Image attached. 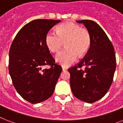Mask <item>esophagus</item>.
Listing matches in <instances>:
<instances>
[{
  "instance_id": "esophagus-1",
  "label": "esophagus",
  "mask_w": 123,
  "mask_h": 123,
  "mask_svg": "<svg viewBox=\"0 0 123 123\" xmlns=\"http://www.w3.org/2000/svg\"><path fill=\"white\" fill-rule=\"evenodd\" d=\"M62 70H63V71H65V70H67L68 68L66 67V66H62Z\"/></svg>"
}]
</instances>
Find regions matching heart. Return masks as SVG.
Here are the masks:
<instances>
[{
	"label": "heart",
	"instance_id": "1",
	"mask_svg": "<svg viewBox=\"0 0 123 123\" xmlns=\"http://www.w3.org/2000/svg\"><path fill=\"white\" fill-rule=\"evenodd\" d=\"M65 42L66 48L58 52L55 60L64 66L75 62L79 57L84 55L89 49L91 43V35L87 30L73 22L61 24L57 32L49 31L45 37L48 48L52 52H57Z\"/></svg>",
	"mask_w": 123,
	"mask_h": 123
}]
</instances>
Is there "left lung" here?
I'll return each instance as SVG.
<instances>
[{
    "label": "left lung",
    "instance_id": "left-lung-1",
    "mask_svg": "<svg viewBox=\"0 0 123 123\" xmlns=\"http://www.w3.org/2000/svg\"><path fill=\"white\" fill-rule=\"evenodd\" d=\"M77 22L83 24L87 29L91 43L84 59L68 69L70 86L77 98L92 103L106 94L112 83L116 67V54L112 43L98 24L89 20Z\"/></svg>",
    "mask_w": 123,
    "mask_h": 123
}]
</instances>
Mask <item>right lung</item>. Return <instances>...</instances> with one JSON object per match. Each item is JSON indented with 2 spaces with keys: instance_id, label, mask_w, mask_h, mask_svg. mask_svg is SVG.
Segmentation results:
<instances>
[{
  "instance_id": "1",
  "label": "right lung",
  "mask_w": 123,
  "mask_h": 123,
  "mask_svg": "<svg viewBox=\"0 0 123 123\" xmlns=\"http://www.w3.org/2000/svg\"><path fill=\"white\" fill-rule=\"evenodd\" d=\"M61 20H32L20 30L9 55V71L18 94L31 103L48 99L62 71L45 43L47 32ZM48 65L50 68L43 69Z\"/></svg>"
}]
</instances>
